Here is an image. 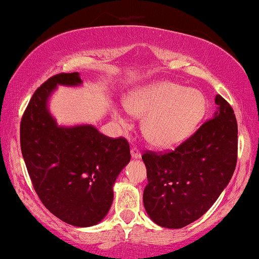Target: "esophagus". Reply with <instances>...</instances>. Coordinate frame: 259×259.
I'll return each mask as SVG.
<instances>
[{"instance_id": "1", "label": "esophagus", "mask_w": 259, "mask_h": 259, "mask_svg": "<svg viewBox=\"0 0 259 259\" xmlns=\"http://www.w3.org/2000/svg\"><path fill=\"white\" fill-rule=\"evenodd\" d=\"M131 155H132L133 159H139L141 157V152L138 147H132V150H131Z\"/></svg>"}]
</instances>
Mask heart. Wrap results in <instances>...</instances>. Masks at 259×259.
I'll return each instance as SVG.
<instances>
[{
    "label": "heart",
    "mask_w": 259,
    "mask_h": 259,
    "mask_svg": "<svg viewBox=\"0 0 259 259\" xmlns=\"http://www.w3.org/2000/svg\"><path fill=\"white\" fill-rule=\"evenodd\" d=\"M123 106L131 114L145 115L141 128L152 145L173 148L199 126L206 112V99L197 90H187L171 81H155L130 92ZM112 114L122 127L128 126L119 109H113Z\"/></svg>",
    "instance_id": "b5f03b06"
}]
</instances>
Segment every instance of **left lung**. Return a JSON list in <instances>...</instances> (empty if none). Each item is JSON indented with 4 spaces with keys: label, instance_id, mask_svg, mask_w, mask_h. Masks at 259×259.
<instances>
[{
    "label": "left lung",
    "instance_id": "left-lung-1",
    "mask_svg": "<svg viewBox=\"0 0 259 259\" xmlns=\"http://www.w3.org/2000/svg\"><path fill=\"white\" fill-rule=\"evenodd\" d=\"M217 111L197 132L165 153L146 151L148 184L144 206L155 224L180 229L210 208L235 172L238 126L228 101L215 95Z\"/></svg>",
    "mask_w": 259,
    "mask_h": 259
}]
</instances>
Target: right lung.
<instances>
[{
	"label": "right lung",
	"instance_id": "1",
	"mask_svg": "<svg viewBox=\"0 0 259 259\" xmlns=\"http://www.w3.org/2000/svg\"><path fill=\"white\" fill-rule=\"evenodd\" d=\"M79 73H61L35 91L20 126L21 151L42 204L79 228L100 223L113 201V185L131 160L125 138L106 137L92 125L58 126L48 100L58 84L80 86Z\"/></svg>",
	"mask_w": 259,
	"mask_h": 259
}]
</instances>
